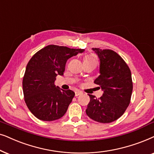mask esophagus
I'll return each mask as SVG.
<instances>
[{
  "mask_svg": "<svg viewBox=\"0 0 154 154\" xmlns=\"http://www.w3.org/2000/svg\"><path fill=\"white\" fill-rule=\"evenodd\" d=\"M82 94V92L79 91H75V96H79V95H81Z\"/></svg>",
  "mask_w": 154,
  "mask_h": 154,
  "instance_id": "esophagus-1",
  "label": "esophagus"
}]
</instances>
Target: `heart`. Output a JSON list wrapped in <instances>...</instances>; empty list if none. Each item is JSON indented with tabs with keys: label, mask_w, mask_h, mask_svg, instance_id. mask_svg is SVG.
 <instances>
[{
	"label": "heart",
	"mask_w": 154,
	"mask_h": 154,
	"mask_svg": "<svg viewBox=\"0 0 154 154\" xmlns=\"http://www.w3.org/2000/svg\"><path fill=\"white\" fill-rule=\"evenodd\" d=\"M84 63H96V60L91 56H86L84 58Z\"/></svg>",
	"instance_id": "b5f03b06"
}]
</instances>
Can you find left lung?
<instances>
[{"label":"left lung","instance_id":"1","mask_svg":"<svg viewBox=\"0 0 154 154\" xmlns=\"http://www.w3.org/2000/svg\"><path fill=\"white\" fill-rule=\"evenodd\" d=\"M92 50L100 60V75L94 83L103 93L99 98L89 95L86 113L96 122L109 123L121 117L130 103L132 75L128 65L116 52L97 48Z\"/></svg>","mask_w":154,"mask_h":154}]
</instances>
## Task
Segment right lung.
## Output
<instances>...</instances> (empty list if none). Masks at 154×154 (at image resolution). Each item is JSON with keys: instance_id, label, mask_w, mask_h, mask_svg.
Masks as SVG:
<instances>
[{"instance_id": "obj_1", "label": "right lung", "mask_w": 154, "mask_h": 154, "mask_svg": "<svg viewBox=\"0 0 154 154\" xmlns=\"http://www.w3.org/2000/svg\"><path fill=\"white\" fill-rule=\"evenodd\" d=\"M84 51L48 45L29 61L22 87L26 106L36 118L53 121L65 114L75 94L56 87L55 81L57 76L63 75L67 60Z\"/></svg>"}]
</instances>
